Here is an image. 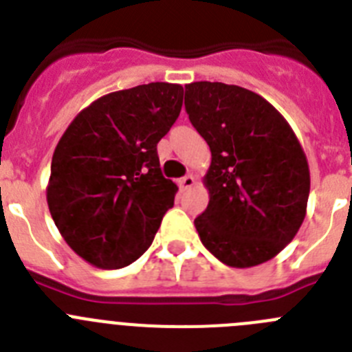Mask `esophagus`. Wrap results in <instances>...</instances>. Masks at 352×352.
Wrapping results in <instances>:
<instances>
[{
    "mask_svg": "<svg viewBox=\"0 0 352 352\" xmlns=\"http://www.w3.org/2000/svg\"><path fill=\"white\" fill-rule=\"evenodd\" d=\"M179 186L182 191H188V189H191L192 186H195V177L192 175H186L182 177V179L179 180Z\"/></svg>",
    "mask_w": 352,
    "mask_h": 352,
    "instance_id": "obj_1",
    "label": "esophagus"
}]
</instances>
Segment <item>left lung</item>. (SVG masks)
<instances>
[{
	"label": "left lung",
	"mask_w": 352,
	"mask_h": 352,
	"mask_svg": "<svg viewBox=\"0 0 352 352\" xmlns=\"http://www.w3.org/2000/svg\"><path fill=\"white\" fill-rule=\"evenodd\" d=\"M184 105L212 153L199 240L228 267L268 261L307 214L310 172L298 138L274 105L239 85L192 82Z\"/></svg>",
	"instance_id": "8db88e82"
}]
</instances>
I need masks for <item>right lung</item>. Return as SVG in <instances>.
<instances>
[{"instance_id":"right-lung-1","label":"right lung","mask_w":352,"mask_h":352,"mask_svg":"<svg viewBox=\"0 0 352 352\" xmlns=\"http://www.w3.org/2000/svg\"><path fill=\"white\" fill-rule=\"evenodd\" d=\"M179 84L151 82L98 98L54 151L47 204L59 233L98 268H122L151 243L179 188L164 179L157 142L182 109Z\"/></svg>"}]
</instances>
